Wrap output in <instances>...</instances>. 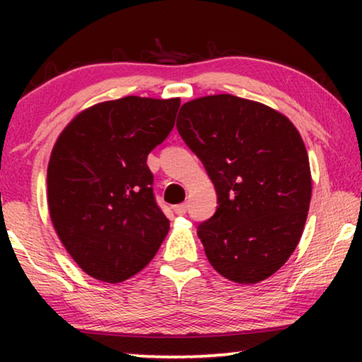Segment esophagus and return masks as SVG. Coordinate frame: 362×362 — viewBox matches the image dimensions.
<instances>
[{"label":"esophagus","instance_id":"34e87169","mask_svg":"<svg viewBox=\"0 0 362 362\" xmlns=\"http://www.w3.org/2000/svg\"><path fill=\"white\" fill-rule=\"evenodd\" d=\"M173 209H175L177 216H185L186 211H187V204H186V202H182V204H177V206L173 207Z\"/></svg>","mask_w":362,"mask_h":362}]
</instances>
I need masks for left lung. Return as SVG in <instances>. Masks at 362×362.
I'll list each match as a JSON object with an SVG mask.
<instances>
[{
    "label": "left lung",
    "mask_w": 362,
    "mask_h": 362,
    "mask_svg": "<svg viewBox=\"0 0 362 362\" xmlns=\"http://www.w3.org/2000/svg\"><path fill=\"white\" fill-rule=\"evenodd\" d=\"M217 192L197 235L227 280L254 285L284 267L303 234L311 201L308 153L284 113L229 93L199 97L176 122Z\"/></svg>",
    "instance_id": "left-lung-1"
}]
</instances>
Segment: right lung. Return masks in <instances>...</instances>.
<instances>
[{"label": "right lung", "mask_w": 362, "mask_h": 362, "mask_svg": "<svg viewBox=\"0 0 362 362\" xmlns=\"http://www.w3.org/2000/svg\"><path fill=\"white\" fill-rule=\"evenodd\" d=\"M180 98L123 97L69 122L47 166V206L74 262L105 284L150 264L170 230L146 158L175 127Z\"/></svg>", "instance_id": "1"}]
</instances>
